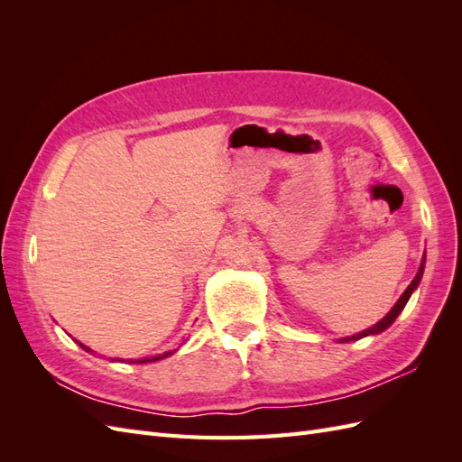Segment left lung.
Listing matches in <instances>:
<instances>
[{
	"label": "left lung",
	"mask_w": 462,
	"mask_h": 462,
	"mask_svg": "<svg viewBox=\"0 0 462 462\" xmlns=\"http://www.w3.org/2000/svg\"><path fill=\"white\" fill-rule=\"evenodd\" d=\"M424 263H426V253H424V256H422V263H420V268H418V273H416V277L412 279L411 282V285L404 289V292L402 295L399 297V300L395 302V306L393 309H391L380 321H377V324H374L372 328H368V329H365V331H360V333H356V335H351V337H345V339H339L341 343H348V341H356V339H362V337H368V335H377V333H382V331H385L391 324H393V321L397 319V316L402 312V309L404 306H407V302H409V299H411V295L412 292L416 291V287L420 285V279H422V273H424Z\"/></svg>",
	"instance_id": "left-lung-1"
}]
</instances>
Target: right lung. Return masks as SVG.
Instances as JSON below:
<instances>
[{"label": "right lung", "mask_w": 462, "mask_h": 462, "mask_svg": "<svg viewBox=\"0 0 462 462\" xmlns=\"http://www.w3.org/2000/svg\"><path fill=\"white\" fill-rule=\"evenodd\" d=\"M79 343V341H77ZM82 348H85V351H88V353H94V351H90V348L87 346V345H82V343H79ZM177 351V348H175ZM175 351H167V353H163V355H156V356H144V358H136V360H133V358H129V360H123V358H111V362H116V360H119V362H129V365H148V362H158V360H162V358H167L170 355H173Z\"/></svg>", "instance_id": "add662e5"}]
</instances>
